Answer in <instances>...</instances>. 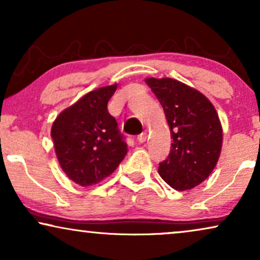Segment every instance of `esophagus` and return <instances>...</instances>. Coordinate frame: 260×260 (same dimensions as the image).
<instances>
[{"instance_id": "obj_1", "label": "esophagus", "mask_w": 260, "mask_h": 260, "mask_svg": "<svg viewBox=\"0 0 260 260\" xmlns=\"http://www.w3.org/2000/svg\"><path fill=\"white\" fill-rule=\"evenodd\" d=\"M147 140H148V134L147 133H142L141 135H138V136H137V141L140 142V143H144V142Z\"/></svg>"}]
</instances>
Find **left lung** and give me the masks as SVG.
<instances>
[{"instance_id":"8db88e82","label":"left lung","mask_w":260,"mask_h":260,"mask_svg":"<svg viewBox=\"0 0 260 260\" xmlns=\"http://www.w3.org/2000/svg\"><path fill=\"white\" fill-rule=\"evenodd\" d=\"M161 103L172 135V150L158 174L176 190L193 189L211 175L222 147L216 110L200 91L172 78H147Z\"/></svg>"}]
</instances>
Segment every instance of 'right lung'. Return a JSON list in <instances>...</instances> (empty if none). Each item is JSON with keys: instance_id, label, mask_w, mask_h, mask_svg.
Segmentation results:
<instances>
[{"instance_id": "obj_1", "label": "right lung", "mask_w": 260, "mask_h": 260, "mask_svg": "<svg viewBox=\"0 0 260 260\" xmlns=\"http://www.w3.org/2000/svg\"><path fill=\"white\" fill-rule=\"evenodd\" d=\"M117 84L88 92L56 117L51 136L59 165L81 187L97 184L115 172L127 148L108 103Z\"/></svg>"}]
</instances>
